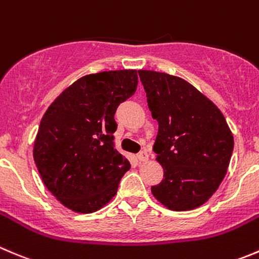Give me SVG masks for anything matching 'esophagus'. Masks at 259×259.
Instances as JSON below:
<instances>
[{"label":"esophagus","instance_id":"obj_1","mask_svg":"<svg viewBox=\"0 0 259 259\" xmlns=\"http://www.w3.org/2000/svg\"><path fill=\"white\" fill-rule=\"evenodd\" d=\"M138 159H139V162H147V160L149 159V154H148L145 150H143V152H140L139 154H138Z\"/></svg>","mask_w":259,"mask_h":259}]
</instances>
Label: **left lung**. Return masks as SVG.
<instances>
[{
  "label": "left lung",
  "mask_w": 259,
  "mask_h": 259,
  "mask_svg": "<svg viewBox=\"0 0 259 259\" xmlns=\"http://www.w3.org/2000/svg\"><path fill=\"white\" fill-rule=\"evenodd\" d=\"M148 107L158 121L153 150L164 175L152 186L167 209L187 211L204 205L227 175L234 138L217 105L180 77L139 71Z\"/></svg>",
  "instance_id": "8db88e82"
}]
</instances>
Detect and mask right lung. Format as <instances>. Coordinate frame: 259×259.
Returning <instances> with one entry per match:
<instances>
[{
    "label": "right lung",
    "instance_id": "right-lung-1",
    "mask_svg": "<svg viewBox=\"0 0 259 259\" xmlns=\"http://www.w3.org/2000/svg\"><path fill=\"white\" fill-rule=\"evenodd\" d=\"M137 86L135 69L87 74L45 111L32 155L42 182L63 206L90 214L116 195L130 163L114 147V115Z\"/></svg>",
    "mask_w": 259,
    "mask_h": 259
}]
</instances>
